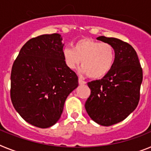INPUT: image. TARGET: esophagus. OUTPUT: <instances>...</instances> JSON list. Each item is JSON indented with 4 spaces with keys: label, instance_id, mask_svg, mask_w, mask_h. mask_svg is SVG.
<instances>
[{
    "label": "esophagus",
    "instance_id": "34e87169",
    "mask_svg": "<svg viewBox=\"0 0 151 151\" xmlns=\"http://www.w3.org/2000/svg\"><path fill=\"white\" fill-rule=\"evenodd\" d=\"M78 83H79L80 85H83V84H85L86 82H85L84 81H83L81 78H79V79H78Z\"/></svg>",
    "mask_w": 151,
    "mask_h": 151
}]
</instances>
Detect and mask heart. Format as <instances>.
<instances>
[{
	"instance_id": "1",
	"label": "heart",
	"mask_w": 151,
	"mask_h": 151,
	"mask_svg": "<svg viewBox=\"0 0 151 151\" xmlns=\"http://www.w3.org/2000/svg\"><path fill=\"white\" fill-rule=\"evenodd\" d=\"M63 59L70 69H75L81 62V74L93 79H100L110 71L115 61V49L112 45L92 39H80L74 48L63 49Z\"/></svg>"
}]
</instances>
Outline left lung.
Returning <instances> with one entry per match:
<instances>
[{"mask_svg":"<svg viewBox=\"0 0 151 151\" xmlns=\"http://www.w3.org/2000/svg\"><path fill=\"white\" fill-rule=\"evenodd\" d=\"M115 49L112 68L101 80L89 82L91 93L85 109L92 120L103 126L123 121L135 109L140 99L143 72L135 50L116 38L99 36Z\"/></svg>","mask_w":151,"mask_h":151,"instance_id":"left-lung-1","label":"left lung"}]
</instances>
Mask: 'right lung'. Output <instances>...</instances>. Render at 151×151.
<instances>
[{
	"mask_svg": "<svg viewBox=\"0 0 151 151\" xmlns=\"http://www.w3.org/2000/svg\"><path fill=\"white\" fill-rule=\"evenodd\" d=\"M62 38L58 33L29 39L14 62L10 97L27 122L46 128L61 117L68 95L78 86L75 72L65 65Z\"/></svg>",
	"mask_w": 151,
	"mask_h": 151,
	"instance_id": "right-lung-1",
	"label": "right lung"
}]
</instances>
